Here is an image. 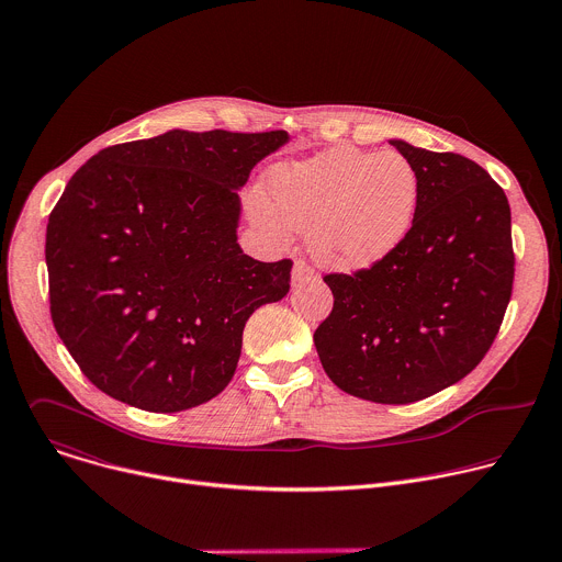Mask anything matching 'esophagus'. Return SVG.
<instances>
[{
	"label": "esophagus",
	"instance_id": "34e87169",
	"mask_svg": "<svg viewBox=\"0 0 562 562\" xmlns=\"http://www.w3.org/2000/svg\"><path fill=\"white\" fill-rule=\"evenodd\" d=\"M315 278H317V273L313 271V267H308L304 260H295V265H293V276H291L293 284H304V282H311V280H315Z\"/></svg>",
	"mask_w": 562,
	"mask_h": 562
}]
</instances>
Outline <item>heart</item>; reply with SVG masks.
<instances>
[{"mask_svg": "<svg viewBox=\"0 0 562 562\" xmlns=\"http://www.w3.org/2000/svg\"><path fill=\"white\" fill-rule=\"evenodd\" d=\"M269 195H254V222L276 239L308 233L311 256L338 271L367 269L407 237L418 206V176L400 153L334 146L269 173Z\"/></svg>", "mask_w": 562, "mask_h": 562, "instance_id": "heart-1", "label": "heart"}]
</instances>
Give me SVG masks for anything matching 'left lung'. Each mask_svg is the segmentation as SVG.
Wrapping results in <instances>:
<instances>
[{
  "label": "left lung",
  "mask_w": 562,
  "mask_h": 562,
  "mask_svg": "<svg viewBox=\"0 0 562 562\" xmlns=\"http://www.w3.org/2000/svg\"><path fill=\"white\" fill-rule=\"evenodd\" d=\"M391 144L418 176L407 237L351 276L327 273L329 317L313 334L327 375L380 405H407L471 373L494 345L514 286L512 211L458 153Z\"/></svg>",
  "instance_id": "8db88e82"
}]
</instances>
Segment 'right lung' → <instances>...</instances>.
Segmentation results:
<instances>
[{"mask_svg":"<svg viewBox=\"0 0 562 562\" xmlns=\"http://www.w3.org/2000/svg\"><path fill=\"white\" fill-rule=\"evenodd\" d=\"M284 131H169L93 155L48 215L50 317L82 373L131 407L176 414L231 382L251 313L291 260L237 245L239 195Z\"/></svg>","mask_w":562,"mask_h":562,"instance_id":"right-lung-1","label":"right lung"}]
</instances>
